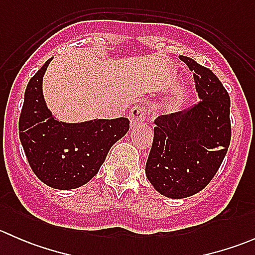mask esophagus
Instances as JSON below:
<instances>
[{"label": "esophagus", "instance_id": "esophagus-1", "mask_svg": "<svg viewBox=\"0 0 255 255\" xmlns=\"http://www.w3.org/2000/svg\"><path fill=\"white\" fill-rule=\"evenodd\" d=\"M146 116V110L145 106H142V105H138V106H134L129 112V121L130 126L134 127V126L142 123L144 120H145Z\"/></svg>", "mask_w": 255, "mask_h": 255}]
</instances>
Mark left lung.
<instances>
[{"label": "left lung", "instance_id": "left-lung-1", "mask_svg": "<svg viewBox=\"0 0 255 255\" xmlns=\"http://www.w3.org/2000/svg\"><path fill=\"white\" fill-rule=\"evenodd\" d=\"M194 71L201 101L186 111L159 116L145 174L156 191L184 199L201 191L220 169L231 143V100L217 76L194 59L180 56Z\"/></svg>", "mask_w": 255, "mask_h": 255}]
</instances>
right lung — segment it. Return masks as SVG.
Returning a JSON list of instances; mask_svg holds the SVG:
<instances>
[{
    "instance_id": "obj_1",
    "label": "right lung",
    "mask_w": 255,
    "mask_h": 255,
    "mask_svg": "<svg viewBox=\"0 0 255 255\" xmlns=\"http://www.w3.org/2000/svg\"><path fill=\"white\" fill-rule=\"evenodd\" d=\"M50 60L27 85L19 116V139L38 179L54 189H76L99 173L111 146L129 129V120L56 121L42 92L43 75Z\"/></svg>"
}]
</instances>
